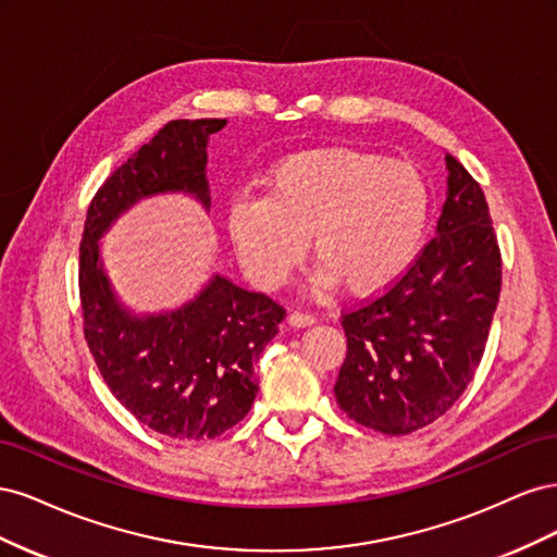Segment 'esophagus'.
Here are the masks:
<instances>
[{
  "mask_svg": "<svg viewBox=\"0 0 557 557\" xmlns=\"http://www.w3.org/2000/svg\"><path fill=\"white\" fill-rule=\"evenodd\" d=\"M288 323L293 327H307V325H313L315 323V315L309 313V311H293L288 315Z\"/></svg>",
  "mask_w": 557,
  "mask_h": 557,
  "instance_id": "34e87169",
  "label": "esophagus"
}]
</instances>
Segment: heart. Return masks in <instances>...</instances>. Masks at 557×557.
Wrapping results in <instances>:
<instances>
[{
  "label": "heart",
  "instance_id": "heart-1",
  "mask_svg": "<svg viewBox=\"0 0 557 557\" xmlns=\"http://www.w3.org/2000/svg\"><path fill=\"white\" fill-rule=\"evenodd\" d=\"M430 213L432 190L418 166L332 146L276 162L264 176V197L232 201L227 230L260 288H278L309 239L320 262L318 290L344 283L352 295H376L416 262Z\"/></svg>",
  "mask_w": 557,
  "mask_h": 557
}]
</instances>
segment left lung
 <instances>
[{"mask_svg":"<svg viewBox=\"0 0 557 557\" xmlns=\"http://www.w3.org/2000/svg\"><path fill=\"white\" fill-rule=\"evenodd\" d=\"M436 237L381 297L342 313L339 409L383 434L442 418L474 381L502 290V252L481 185L446 156Z\"/></svg>","mask_w":557,"mask_h":557,"instance_id":"left-lung-1","label":"left lung"}]
</instances>
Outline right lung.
<instances>
[{
    "label": "right lung",
    "mask_w": 557,
    "mask_h": 557,
    "mask_svg": "<svg viewBox=\"0 0 557 557\" xmlns=\"http://www.w3.org/2000/svg\"><path fill=\"white\" fill-rule=\"evenodd\" d=\"M225 123L223 117L166 123L102 183L83 227V334L99 374L139 423L172 440H215L250 411L260 352L276 336L285 309L215 276L183 309L137 318L111 293L99 237L148 195L183 190L209 207L207 141Z\"/></svg>",
    "instance_id": "obj_1"
}]
</instances>
